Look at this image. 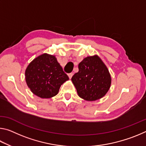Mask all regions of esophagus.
<instances>
[{
    "label": "esophagus",
    "mask_w": 146,
    "mask_h": 146,
    "mask_svg": "<svg viewBox=\"0 0 146 146\" xmlns=\"http://www.w3.org/2000/svg\"><path fill=\"white\" fill-rule=\"evenodd\" d=\"M73 75V73H70L68 74V76H69V78H70V79L71 78V77H72Z\"/></svg>",
    "instance_id": "34e87169"
}]
</instances>
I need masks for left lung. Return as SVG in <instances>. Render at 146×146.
I'll list each match as a JSON object with an SVG mask.
<instances>
[{
  "mask_svg": "<svg viewBox=\"0 0 146 146\" xmlns=\"http://www.w3.org/2000/svg\"><path fill=\"white\" fill-rule=\"evenodd\" d=\"M78 70L71 80L79 97L88 101L103 97L110 88L111 78L102 60L97 55L88 56L79 63Z\"/></svg>",
  "mask_w": 146,
  "mask_h": 146,
  "instance_id": "left-lung-1",
  "label": "left lung"
}]
</instances>
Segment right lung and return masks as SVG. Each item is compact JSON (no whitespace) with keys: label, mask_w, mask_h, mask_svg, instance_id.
<instances>
[{"label":"right lung","mask_w":146,"mask_h":146,"mask_svg":"<svg viewBox=\"0 0 146 146\" xmlns=\"http://www.w3.org/2000/svg\"><path fill=\"white\" fill-rule=\"evenodd\" d=\"M25 75L27 85L32 93L42 98L57 95L61 85L69 80L55 56L46 53L29 64Z\"/></svg>","instance_id":"add662e5"}]
</instances>
